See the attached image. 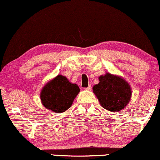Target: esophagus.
<instances>
[{
  "mask_svg": "<svg viewBox=\"0 0 160 160\" xmlns=\"http://www.w3.org/2000/svg\"><path fill=\"white\" fill-rule=\"evenodd\" d=\"M84 89L85 90H88V91H90V90L92 89V86L91 85H89V87H87V88H85Z\"/></svg>",
  "mask_w": 160,
  "mask_h": 160,
  "instance_id": "obj_1",
  "label": "esophagus"
}]
</instances>
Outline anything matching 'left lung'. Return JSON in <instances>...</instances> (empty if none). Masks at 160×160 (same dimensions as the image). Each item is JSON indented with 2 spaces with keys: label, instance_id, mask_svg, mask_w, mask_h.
<instances>
[{
  "label": "left lung",
  "instance_id": "1",
  "mask_svg": "<svg viewBox=\"0 0 160 160\" xmlns=\"http://www.w3.org/2000/svg\"><path fill=\"white\" fill-rule=\"evenodd\" d=\"M99 84L93 87V92L101 106L111 112H118L127 105L131 98V89L126 80L107 73L99 77Z\"/></svg>",
  "mask_w": 160,
  "mask_h": 160
}]
</instances>
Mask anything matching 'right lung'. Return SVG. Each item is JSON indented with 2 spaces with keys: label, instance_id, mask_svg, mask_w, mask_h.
<instances>
[{
  "label": "right lung",
  "instance_id": "obj_1",
  "mask_svg": "<svg viewBox=\"0 0 160 160\" xmlns=\"http://www.w3.org/2000/svg\"><path fill=\"white\" fill-rule=\"evenodd\" d=\"M79 91L77 84H71L66 77L58 75L42 88L40 99L48 110L63 112L72 105Z\"/></svg>",
  "mask_w": 160,
  "mask_h": 160
}]
</instances>
